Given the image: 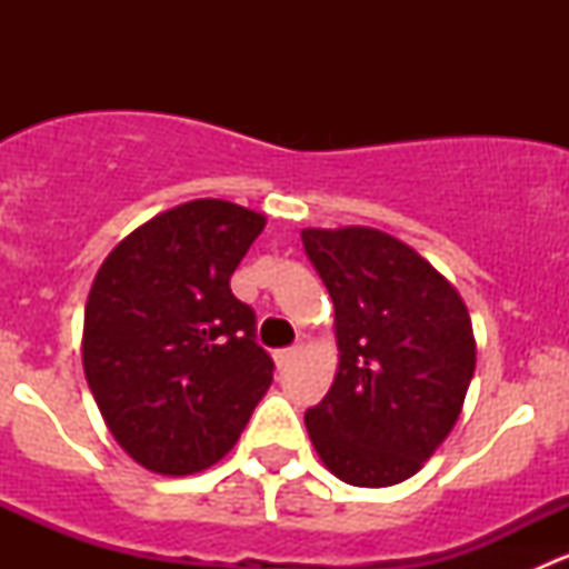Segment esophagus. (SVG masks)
Here are the masks:
<instances>
[{
  "instance_id": "obj_1",
  "label": "esophagus",
  "mask_w": 569,
  "mask_h": 569,
  "mask_svg": "<svg viewBox=\"0 0 569 569\" xmlns=\"http://www.w3.org/2000/svg\"><path fill=\"white\" fill-rule=\"evenodd\" d=\"M297 355H300V349L297 347L280 349V352H274V363H278V369H289V366L297 360Z\"/></svg>"
}]
</instances>
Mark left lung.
Returning <instances> with one entry per match:
<instances>
[{
	"label": "left lung",
	"mask_w": 569,
	"mask_h": 569,
	"mask_svg": "<svg viewBox=\"0 0 569 569\" xmlns=\"http://www.w3.org/2000/svg\"><path fill=\"white\" fill-rule=\"evenodd\" d=\"M336 308L338 371L306 412L319 460L355 487L410 479L449 438L476 369L460 291L377 228L302 231Z\"/></svg>",
	"instance_id": "obj_1"
}]
</instances>
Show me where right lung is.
Wrapping results in <instances>:
<instances>
[{
	"label": "right lung",
	"mask_w": 569,
	"mask_h": 569,
	"mask_svg": "<svg viewBox=\"0 0 569 569\" xmlns=\"http://www.w3.org/2000/svg\"><path fill=\"white\" fill-rule=\"evenodd\" d=\"M263 226L244 206L189 200L118 242L90 286L84 377L120 449L153 473L222 460L272 386L256 313L231 291Z\"/></svg>",
	"instance_id": "right-lung-1"
}]
</instances>
